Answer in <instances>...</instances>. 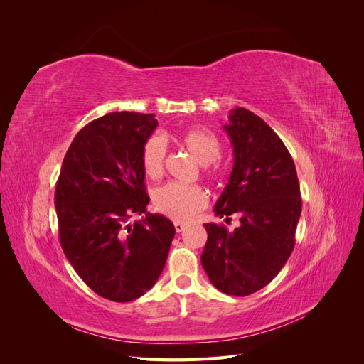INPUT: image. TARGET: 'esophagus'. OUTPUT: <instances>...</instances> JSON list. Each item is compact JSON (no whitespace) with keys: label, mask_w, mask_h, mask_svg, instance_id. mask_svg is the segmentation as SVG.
<instances>
[{"label":"esophagus","mask_w":364,"mask_h":364,"mask_svg":"<svg viewBox=\"0 0 364 364\" xmlns=\"http://www.w3.org/2000/svg\"><path fill=\"white\" fill-rule=\"evenodd\" d=\"M185 223H182V222H174V229H176V232H182V230L185 229Z\"/></svg>","instance_id":"obj_1"}]
</instances>
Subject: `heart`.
<instances>
[{"label":"heart","instance_id":"b5f03b06","mask_svg":"<svg viewBox=\"0 0 364 364\" xmlns=\"http://www.w3.org/2000/svg\"><path fill=\"white\" fill-rule=\"evenodd\" d=\"M181 142L196 161L203 165L206 178H218L220 171L215 161L222 156V142L213 132L205 129L186 130L181 136ZM165 156H167V149L159 136H151L146 141L141 151V167L149 179L161 178L165 167ZM151 203L162 215L173 220H188L206 206L208 196L199 185L168 182L153 190Z\"/></svg>","mask_w":364,"mask_h":364}]
</instances>
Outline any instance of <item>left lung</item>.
I'll return each mask as SVG.
<instances>
[{
    "instance_id": "1",
    "label": "left lung",
    "mask_w": 364,
    "mask_h": 364,
    "mask_svg": "<svg viewBox=\"0 0 364 364\" xmlns=\"http://www.w3.org/2000/svg\"><path fill=\"white\" fill-rule=\"evenodd\" d=\"M234 147V167L215 215L240 218V226L206 223L200 257L209 281L220 291L247 296L277 277L294 247L302 211L296 167L281 138L245 107L230 111L223 126Z\"/></svg>"
}]
</instances>
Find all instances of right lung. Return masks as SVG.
Segmentation results:
<instances>
[{
	"label": "right lung",
	"mask_w": 364,
	"mask_h": 364,
	"mask_svg": "<svg viewBox=\"0 0 364 364\" xmlns=\"http://www.w3.org/2000/svg\"><path fill=\"white\" fill-rule=\"evenodd\" d=\"M156 126L155 115L136 112L91 121L73 139L56 183L65 257L87 287L114 302L155 285L176 232L167 217L146 213L141 151ZM132 213L146 217L130 225Z\"/></svg>",
	"instance_id": "1"
}]
</instances>
